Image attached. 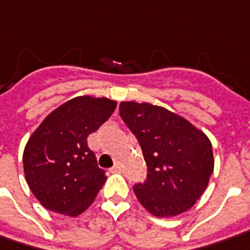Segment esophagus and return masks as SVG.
<instances>
[{
    "label": "esophagus",
    "mask_w": 250,
    "mask_h": 250,
    "mask_svg": "<svg viewBox=\"0 0 250 250\" xmlns=\"http://www.w3.org/2000/svg\"><path fill=\"white\" fill-rule=\"evenodd\" d=\"M112 171H113V172H119V171H122V164H120V163H116V164L112 167Z\"/></svg>",
    "instance_id": "1"
}]
</instances>
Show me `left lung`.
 <instances>
[{
    "label": "left lung",
    "instance_id": "obj_1",
    "mask_svg": "<svg viewBox=\"0 0 250 250\" xmlns=\"http://www.w3.org/2000/svg\"><path fill=\"white\" fill-rule=\"evenodd\" d=\"M119 111L146 161V181L132 188L139 203L159 218L191 208L213 172L208 137L182 116L152 104L125 101Z\"/></svg>",
    "mask_w": 250,
    "mask_h": 250
}]
</instances>
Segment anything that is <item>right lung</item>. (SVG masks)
<instances>
[{
    "instance_id": "obj_1",
    "label": "right lung",
    "mask_w": 250,
    "mask_h": 250,
    "mask_svg": "<svg viewBox=\"0 0 250 250\" xmlns=\"http://www.w3.org/2000/svg\"><path fill=\"white\" fill-rule=\"evenodd\" d=\"M116 101L76 97L54 109L34 131L23 153L25 181L46 209L78 216L106 181L87 137L111 118Z\"/></svg>"
}]
</instances>
